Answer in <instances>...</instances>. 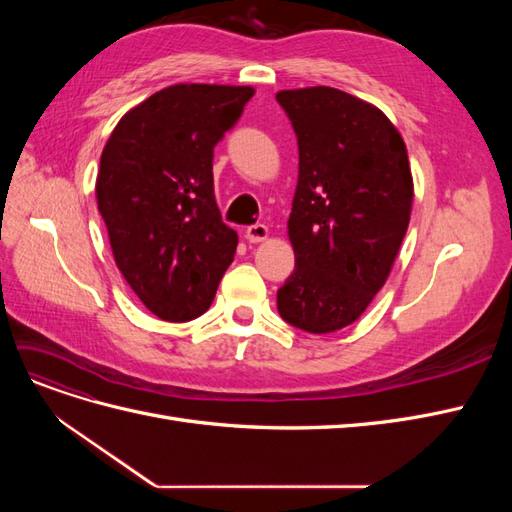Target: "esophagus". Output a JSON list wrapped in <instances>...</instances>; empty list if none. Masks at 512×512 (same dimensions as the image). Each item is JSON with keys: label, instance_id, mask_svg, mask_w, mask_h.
Wrapping results in <instances>:
<instances>
[{"label": "esophagus", "instance_id": "1", "mask_svg": "<svg viewBox=\"0 0 512 512\" xmlns=\"http://www.w3.org/2000/svg\"><path fill=\"white\" fill-rule=\"evenodd\" d=\"M269 235V228L265 224H252L245 228V239L250 243H258V241H265Z\"/></svg>", "mask_w": 512, "mask_h": 512}]
</instances>
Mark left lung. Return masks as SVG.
<instances>
[{"label":"left lung","mask_w":512,"mask_h":512,"mask_svg":"<svg viewBox=\"0 0 512 512\" xmlns=\"http://www.w3.org/2000/svg\"><path fill=\"white\" fill-rule=\"evenodd\" d=\"M275 100L299 143L294 271L277 312L301 331L331 333L359 318L391 273L412 211L408 151L380 108L346 91L288 89Z\"/></svg>","instance_id":"obj_1"}]
</instances>
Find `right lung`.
<instances>
[{"mask_svg":"<svg viewBox=\"0 0 512 512\" xmlns=\"http://www.w3.org/2000/svg\"><path fill=\"white\" fill-rule=\"evenodd\" d=\"M252 87L173 85L121 117L102 151L98 209L113 256L151 314H205L235 258L237 232L213 194V147Z\"/></svg>","mask_w":512,"mask_h":512,"instance_id":"right-lung-1","label":"right lung"}]
</instances>
